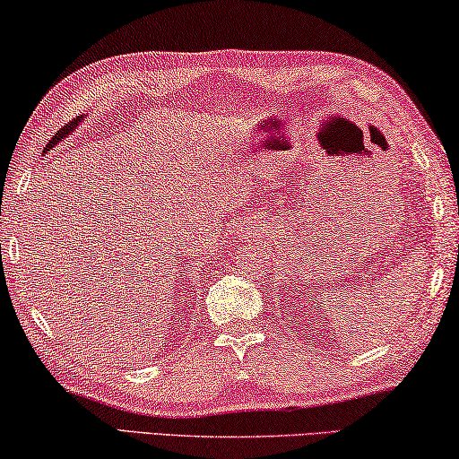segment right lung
Wrapping results in <instances>:
<instances>
[{
    "label": "right lung",
    "mask_w": 459,
    "mask_h": 459,
    "mask_svg": "<svg viewBox=\"0 0 459 459\" xmlns=\"http://www.w3.org/2000/svg\"><path fill=\"white\" fill-rule=\"evenodd\" d=\"M82 121V117H80V115H78V117L76 119H72L70 123H65V126L64 127H61L59 129V132L57 134H55L53 135V138L49 140V143H47V146H45V150H43V152L47 154V152H51V150L55 148V143H57V142H61V140H64V138H67V135H70L72 132H74V129H76L78 127V123Z\"/></svg>",
    "instance_id": "right-lung-1"
}]
</instances>
